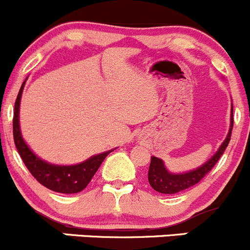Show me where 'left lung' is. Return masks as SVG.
Here are the masks:
<instances>
[{"instance_id":"obj_1","label":"left lung","mask_w":250,"mask_h":250,"mask_svg":"<svg viewBox=\"0 0 250 250\" xmlns=\"http://www.w3.org/2000/svg\"><path fill=\"white\" fill-rule=\"evenodd\" d=\"M233 126L232 119V104H231V117H230V128L225 137L224 142L222 146L218 147L216 154L212 156L210 160L206 161L204 165L193 170L186 171V173H171L166 168L165 162L161 158L156 156H151V162H150L149 173H147V180H149L150 186L152 187L157 192L163 193V194H175V193L182 192V190L189 188V187L194 186L200 181L212 168L214 167L218 160L227 149L228 144L230 142V137H231V130Z\"/></svg>"}]
</instances>
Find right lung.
<instances>
[{
	"label": "right lung",
	"mask_w": 250,
	"mask_h": 250,
	"mask_svg": "<svg viewBox=\"0 0 250 250\" xmlns=\"http://www.w3.org/2000/svg\"><path fill=\"white\" fill-rule=\"evenodd\" d=\"M25 83L26 81L22 83L20 90H19L17 101H15L14 118H13V135H14V143L19 154H20L29 173L46 188L53 190V192L65 193V194L81 192L88 186L94 174L98 171L99 167L104 162V158L107 157V155L113 151L114 149L94 155V156L89 157L81 163L71 166L53 165V163L46 162V161L37 156L29 149L28 144L23 139L20 130V119H19L20 115L19 113H20L21 96H22Z\"/></svg>",
	"instance_id": "right-lung-1"
}]
</instances>
